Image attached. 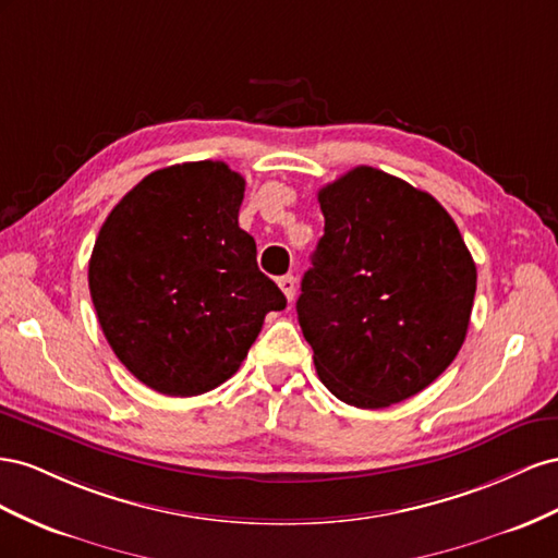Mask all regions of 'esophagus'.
Here are the masks:
<instances>
[{"mask_svg":"<svg viewBox=\"0 0 558 558\" xmlns=\"http://www.w3.org/2000/svg\"><path fill=\"white\" fill-rule=\"evenodd\" d=\"M278 284H280L282 294L288 296V301H292L294 292H296V278L294 276H282V278H278Z\"/></svg>","mask_w":558,"mask_h":558,"instance_id":"obj_1","label":"esophagus"}]
</instances>
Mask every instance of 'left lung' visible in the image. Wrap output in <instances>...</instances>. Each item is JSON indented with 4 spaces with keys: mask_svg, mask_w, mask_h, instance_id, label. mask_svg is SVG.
<instances>
[{
    "mask_svg": "<svg viewBox=\"0 0 558 558\" xmlns=\"http://www.w3.org/2000/svg\"><path fill=\"white\" fill-rule=\"evenodd\" d=\"M317 201L325 235L296 301L317 376L357 409L409 400L465 341L472 254L433 196L384 170L357 166Z\"/></svg>",
    "mask_w": 558,
    "mask_h": 558,
    "instance_id": "obj_1",
    "label": "left lung"
}]
</instances>
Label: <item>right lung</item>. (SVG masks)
<instances>
[{
    "label": "right lung",
    "instance_id": "1",
    "mask_svg": "<svg viewBox=\"0 0 558 558\" xmlns=\"http://www.w3.org/2000/svg\"><path fill=\"white\" fill-rule=\"evenodd\" d=\"M245 180L221 161L147 174L95 238L88 288L114 355L147 388L203 395L231 378L288 299L238 227Z\"/></svg>",
    "mask_w": 558,
    "mask_h": 558
}]
</instances>
